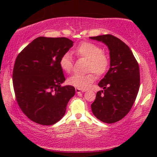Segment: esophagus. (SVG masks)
Segmentation results:
<instances>
[{"label": "esophagus", "instance_id": "obj_1", "mask_svg": "<svg viewBox=\"0 0 157 157\" xmlns=\"http://www.w3.org/2000/svg\"><path fill=\"white\" fill-rule=\"evenodd\" d=\"M86 91V90H81V89H78V88H76V92L77 94L81 93V92H84Z\"/></svg>", "mask_w": 157, "mask_h": 157}]
</instances>
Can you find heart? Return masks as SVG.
<instances>
[{
	"instance_id": "1",
	"label": "heart",
	"mask_w": 157,
	"mask_h": 157,
	"mask_svg": "<svg viewBox=\"0 0 157 157\" xmlns=\"http://www.w3.org/2000/svg\"><path fill=\"white\" fill-rule=\"evenodd\" d=\"M77 56L86 59V71L89 72L86 75L74 74L68 79V83L74 87L85 89L95 79L93 72L97 76H101L108 71L110 67V58L98 45L91 42H82L75 48ZM60 66L66 72H70L73 67V59L69 53L62 55L59 61Z\"/></svg>"
}]
</instances>
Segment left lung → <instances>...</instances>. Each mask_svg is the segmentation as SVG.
Masks as SVG:
<instances>
[{"label":"left lung","instance_id":"obj_1","mask_svg":"<svg viewBox=\"0 0 157 157\" xmlns=\"http://www.w3.org/2000/svg\"><path fill=\"white\" fill-rule=\"evenodd\" d=\"M108 46L110 68L98 83L102 91L96 93L91 104L94 115L104 123L112 124L129 112L140 86L138 62L127 45L111 34L90 37Z\"/></svg>","mask_w":157,"mask_h":157}]
</instances>
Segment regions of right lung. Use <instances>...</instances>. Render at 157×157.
<instances>
[{
	"label": "right lung",
	"mask_w": 157,
	"mask_h": 157,
	"mask_svg": "<svg viewBox=\"0 0 157 157\" xmlns=\"http://www.w3.org/2000/svg\"><path fill=\"white\" fill-rule=\"evenodd\" d=\"M73 44L65 37L40 36L17 56L13 71L15 95L21 111L33 122L46 126L56 124L75 95L74 86H61L66 78L59 63Z\"/></svg>",
	"instance_id": "right-lung-1"
}]
</instances>
